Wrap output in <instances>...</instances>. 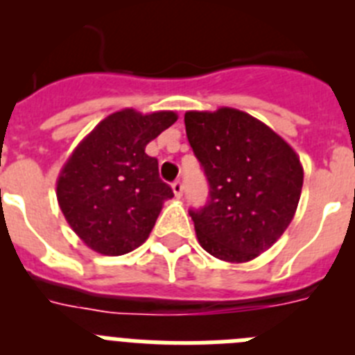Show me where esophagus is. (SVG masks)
Wrapping results in <instances>:
<instances>
[{
  "label": "esophagus",
  "mask_w": 355,
  "mask_h": 355,
  "mask_svg": "<svg viewBox=\"0 0 355 355\" xmlns=\"http://www.w3.org/2000/svg\"><path fill=\"white\" fill-rule=\"evenodd\" d=\"M172 192H174V196L178 197V199H181V197H183V183H181V181L172 183Z\"/></svg>",
  "instance_id": "1"
}]
</instances>
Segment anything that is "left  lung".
Returning a JSON list of instances; mask_svg holds the SVG:
<instances>
[{
    "label": "left lung",
    "mask_w": 355,
    "mask_h": 355,
    "mask_svg": "<svg viewBox=\"0 0 355 355\" xmlns=\"http://www.w3.org/2000/svg\"><path fill=\"white\" fill-rule=\"evenodd\" d=\"M184 126L209 183L208 205L190 211L200 247L227 263L258 258L293 220L304 183L299 155L236 108L192 110Z\"/></svg>",
    "instance_id": "8db88e82"
}]
</instances>
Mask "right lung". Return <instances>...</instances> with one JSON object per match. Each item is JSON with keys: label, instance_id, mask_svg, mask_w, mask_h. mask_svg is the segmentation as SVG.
I'll return each instance as SVG.
<instances>
[{"label": "right lung", "instance_id": "add662e5", "mask_svg": "<svg viewBox=\"0 0 355 355\" xmlns=\"http://www.w3.org/2000/svg\"><path fill=\"white\" fill-rule=\"evenodd\" d=\"M175 121L171 110L124 108L103 119L72 150L56 180V199L85 245L121 256L149 238L174 192L159 180L158 159L146 155V146Z\"/></svg>", "mask_w": 355, "mask_h": 355}]
</instances>
